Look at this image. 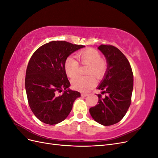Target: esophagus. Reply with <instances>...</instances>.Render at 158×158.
I'll return each mask as SVG.
<instances>
[{"label": "esophagus", "instance_id": "obj_1", "mask_svg": "<svg viewBox=\"0 0 158 158\" xmlns=\"http://www.w3.org/2000/svg\"><path fill=\"white\" fill-rule=\"evenodd\" d=\"M81 95H82V97H86V96H88V94L86 93H82L81 94Z\"/></svg>", "mask_w": 158, "mask_h": 158}]
</instances>
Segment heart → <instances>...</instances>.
I'll list each match as a JSON object with an SVG mask.
<instances>
[{
  "instance_id": "1",
  "label": "heart",
  "mask_w": 158,
  "mask_h": 158,
  "mask_svg": "<svg viewBox=\"0 0 158 158\" xmlns=\"http://www.w3.org/2000/svg\"><path fill=\"white\" fill-rule=\"evenodd\" d=\"M77 57L81 63L88 65V74H94L97 78H102L107 70V63L101 58L99 52L94 49H86L80 52ZM64 70L69 77H74L77 74L79 69L78 62L74 57L69 56L64 62ZM93 75L88 76H76L71 80L72 87L74 89L85 92L93 88L96 80Z\"/></svg>"
}]
</instances>
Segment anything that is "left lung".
<instances>
[{
  "instance_id": "obj_1",
  "label": "left lung",
  "mask_w": 158,
  "mask_h": 158,
  "mask_svg": "<svg viewBox=\"0 0 158 158\" xmlns=\"http://www.w3.org/2000/svg\"><path fill=\"white\" fill-rule=\"evenodd\" d=\"M98 49L106 57L107 68L97 89L107 95L102 98L98 94V104L89 111L95 121L110 126L120 121L130 107L133 74L128 59L117 47L101 45Z\"/></svg>"
}]
</instances>
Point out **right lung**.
Segmentation results:
<instances>
[{
    "label": "right lung",
    "instance_id": "1",
    "mask_svg": "<svg viewBox=\"0 0 158 158\" xmlns=\"http://www.w3.org/2000/svg\"><path fill=\"white\" fill-rule=\"evenodd\" d=\"M85 46L64 41L42 45L31 56L26 73L25 86L29 106L43 123L56 125L68 117L80 93L70 89L64 62L74 52ZM65 91L60 96L57 92Z\"/></svg>",
    "mask_w": 158,
    "mask_h": 158
}]
</instances>
